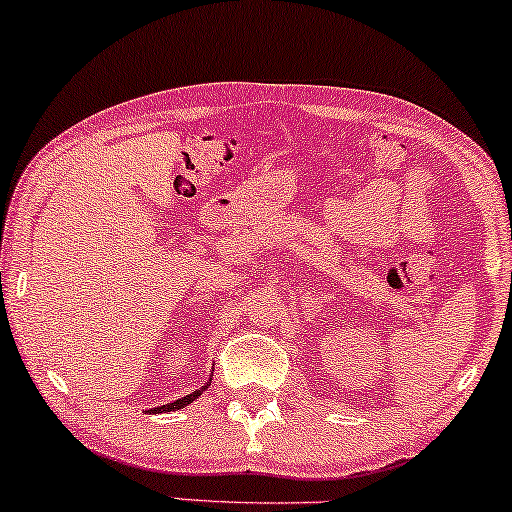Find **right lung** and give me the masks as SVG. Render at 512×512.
<instances>
[{"label":"right lung","instance_id":"obj_1","mask_svg":"<svg viewBox=\"0 0 512 512\" xmlns=\"http://www.w3.org/2000/svg\"><path fill=\"white\" fill-rule=\"evenodd\" d=\"M209 384H212V377H209L205 387L195 389V391H191V394H188V396H181V398H177V401H172V403H167V405H158V408H151V410H146V412H156V415H158V412H174V410L186 408V405H188V403H193L195 398H198V396L202 394V391H205V389L209 387Z\"/></svg>","mask_w":512,"mask_h":512}]
</instances>
